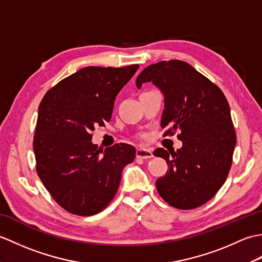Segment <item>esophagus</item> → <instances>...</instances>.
I'll return each mask as SVG.
<instances>
[{
  "instance_id": "34e87169",
  "label": "esophagus",
  "mask_w": 262,
  "mask_h": 262,
  "mask_svg": "<svg viewBox=\"0 0 262 262\" xmlns=\"http://www.w3.org/2000/svg\"><path fill=\"white\" fill-rule=\"evenodd\" d=\"M136 158L137 159H143L147 160L153 158V153L146 148H137L136 149Z\"/></svg>"
}]
</instances>
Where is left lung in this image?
Listing matches in <instances>:
<instances>
[{
	"mask_svg": "<svg viewBox=\"0 0 262 262\" xmlns=\"http://www.w3.org/2000/svg\"><path fill=\"white\" fill-rule=\"evenodd\" d=\"M145 82L164 94V135L179 132L182 142L176 152L154 151L169 166L155 182L158 191L172 207L197 208L215 196L232 166L236 135L229 102L219 86L182 60L147 66L137 76V88Z\"/></svg>",
	"mask_w": 262,
	"mask_h": 262,
	"instance_id": "1",
	"label": "left lung"
}]
</instances>
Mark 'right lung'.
Here are the masks:
<instances>
[{
	"instance_id": "right-lung-1",
	"label": "right lung",
	"mask_w": 262,
	"mask_h": 262,
	"mask_svg": "<svg viewBox=\"0 0 262 262\" xmlns=\"http://www.w3.org/2000/svg\"><path fill=\"white\" fill-rule=\"evenodd\" d=\"M140 68L88 66L46 92L38 109L33 152L36 171L60 207L91 216L103 210L118 190L121 171L136 151L128 144L104 149L92 144V130L104 126L116 96Z\"/></svg>"
}]
</instances>
